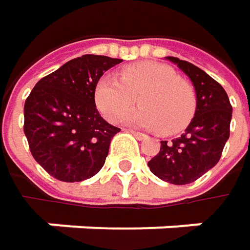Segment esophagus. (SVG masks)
<instances>
[{"label":"esophagus","mask_w":250,"mask_h":250,"mask_svg":"<svg viewBox=\"0 0 250 250\" xmlns=\"http://www.w3.org/2000/svg\"><path fill=\"white\" fill-rule=\"evenodd\" d=\"M136 139H139V140H145V139H147V136L145 134V133H140V131H134V130H128Z\"/></svg>","instance_id":"1"}]
</instances>
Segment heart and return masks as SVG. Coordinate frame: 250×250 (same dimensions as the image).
Here are the masks:
<instances>
[{
    "mask_svg": "<svg viewBox=\"0 0 250 250\" xmlns=\"http://www.w3.org/2000/svg\"><path fill=\"white\" fill-rule=\"evenodd\" d=\"M139 98L140 104L125 116L127 125L161 128L174 134L191 122L197 107L192 85L178 78L172 68L158 62H139L125 66L122 78L101 76L94 100L108 122H117Z\"/></svg>",
    "mask_w": 250,
    "mask_h": 250,
    "instance_id": "obj_1",
    "label": "heart"
}]
</instances>
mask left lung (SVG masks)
Here are the masks:
<instances>
[{"mask_svg":"<svg viewBox=\"0 0 250 250\" xmlns=\"http://www.w3.org/2000/svg\"><path fill=\"white\" fill-rule=\"evenodd\" d=\"M188 76L197 94L195 114L185 131L162 140L161 150L147 167L152 174L175 185L197 181L219 161L230 136L231 105L225 88L195 65L168 56Z\"/></svg>","mask_w":250,"mask_h":250,"instance_id":"8db88e82","label":"left lung"}]
</instances>
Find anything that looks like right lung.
Returning <instances> with one entry per match:
<instances>
[{
  "mask_svg": "<svg viewBox=\"0 0 250 250\" xmlns=\"http://www.w3.org/2000/svg\"><path fill=\"white\" fill-rule=\"evenodd\" d=\"M83 55L42 78L24 104V134L36 162L53 178L79 182L100 172L119 127L98 113L94 91L105 71L120 63Z\"/></svg>",
  "mask_w": 250,
  "mask_h": 250,
  "instance_id": "obj_1",
  "label": "right lung"
}]
</instances>
